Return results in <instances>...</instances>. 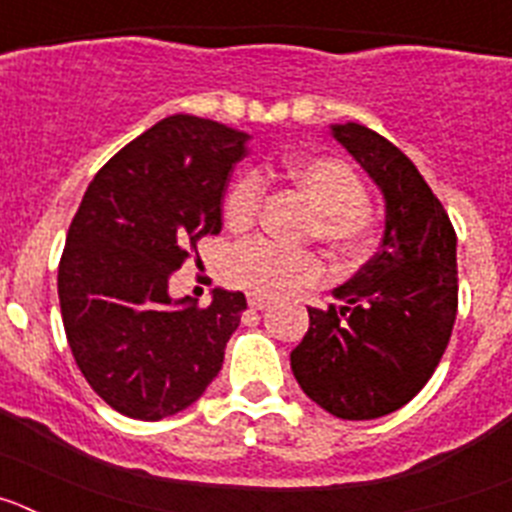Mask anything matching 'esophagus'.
<instances>
[{"instance_id":"esophagus-1","label":"esophagus","mask_w":512,"mask_h":512,"mask_svg":"<svg viewBox=\"0 0 512 512\" xmlns=\"http://www.w3.org/2000/svg\"><path fill=\"white\" fill-rule=\"evenodd\" d=\"M269 305H271L269 297H264V295H248V307H251V310H264V307H269Z\"/></svg>"}]
</instances>
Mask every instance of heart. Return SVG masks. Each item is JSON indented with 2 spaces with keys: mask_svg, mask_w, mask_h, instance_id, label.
Instances as JSON below:
<instances>
[{
  "mask_svg": "<svg viewBox=\"0 0 512 512\" xmlns=\"http://www.w3.org/2000/svg\"><path fill=\"white\" fill-rule=\"evenodd\" d=\"M284 174L318 207L312 233L341 253H356L366 235L364 182L343 161L328 156H297L284 164ZM264 202L259 174L246 171L233 182L225 197V217L233 228H248ZM225 277L253 295L282 297L325 279V264L315 253L292 251L274 241H251L235 248L225 264Z\"/></svg>",
  "mask_w": 512,
  "mask_h": 512,
  "instance_id": "b5f03b06",
  "label": "heart"
}]
</instances>
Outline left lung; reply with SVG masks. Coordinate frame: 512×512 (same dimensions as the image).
Returning a JSON list of instances; mask_svg holds the SVG:
<instances>
[{"label": "left lung", "instance_id": "8db88e82", "mask_svg": "<svg viewBox=\"0 0 512 512\" xmlns=\"http://www.w3.org/2000/svg\"><path fill=\"white\" fill-rule=\"evenodd\" d=\"M384 200L382 246L338 305L307 307L310 328L292 372L312 402L343 420L408 405L436 372L456 320V233L436 194L395 143L359 122L330 125Z\"/></svg>", "mask_w": 512, "mask_h": 512}]
</instances>
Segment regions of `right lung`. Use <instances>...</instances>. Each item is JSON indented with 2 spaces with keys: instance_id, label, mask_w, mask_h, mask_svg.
Returning a JSON list of instances; mask_svg holds the SVG:
<instances>
[{
  "instance_id": "1",
  "label": "right lung",
  "mask_w": 512,
  "mask_h": 512,
  "mask_svg": "<svg viewBox=\"0 0 512 512\" xmlns=\"http://www.w3.org/2000/svg\"><path fill=\"white\" fill-rule=\"evenodd\" d=\"M251 135L171 115L99 169L74 215L58 300L71 354L117 413H182L217 377L246 310L243 292L212 289L207 307L176 300L171 274L220 233V207Z\"/></svg>"
}]
</instances>
